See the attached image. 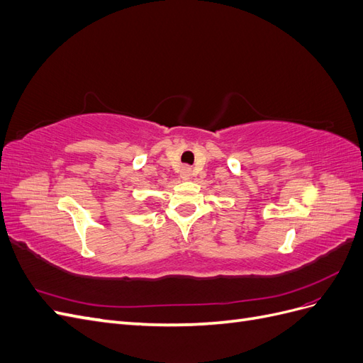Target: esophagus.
<instances>
[{"instance_id":"1","label":"esophagus","mask_w":363,"mask_h":363,"mask_svg":"<svg viewBox=\"0 0 363 363\" xmlns=\"http://www.w3.org/2000/svg\"><path fill=\"white\" fill-rule=\"evenodd\" d=\"M191 175V168L189 167H183L182 168V177H189Z\"/></svg>"}]
</instances>
